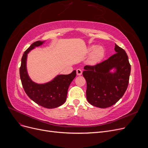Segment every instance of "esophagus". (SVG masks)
<instances>
[{
  "label": "esophagus",
  "mask_w": 148,
  "mask_h": 148,
  "mask_svg": "<svg viewBox=\"0 0 148 148\" xmlns=\"http://www.w3.org/2000/svg\"><path fill=\"white\" fill-rule=\"evenodd\" d=\"M77 74L78 76L82 75V70L81 69H77Z\"/></svg>",
  "instance_id": "obj_1"
}]
</instances>
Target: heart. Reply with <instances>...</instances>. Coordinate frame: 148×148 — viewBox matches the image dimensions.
<instances>
[{
    "label": "heart",
    "instance_id": "heart-1",
    "mask_svg": "<svg viewBox=\"0 0 148 148\" xmlns=\"http://www.w3.org/2000/svg\"><path fill=\"white\" fill-rule=\"evenodd\" d=\"M88 51L90 52L92 51L89 56L88 62L90 65H95L101 62L105 56V49L101 46H92L89 48Z\"/></svg>",
    "mask_w": 148,
    "mask_h": 148
}]
</instances>
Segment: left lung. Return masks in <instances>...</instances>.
I'll list each match as a JSON object with an SVG mask.
<instances>
[{
    "label": "left lung",
    "instance_id": "8db88e82",
    "mask_svg": "<svg viewBox=\"0 0 148 148\" xmlns=\"http://www.w3.org/2000/svg\"><path fill=\"white\" fill-rule=\"evenodd\" d=\"M114 49L116 53L108 59L96 65L84 67L83 75L87 84L86 99L89 104L99 108L115 104L128 87L131 71L128 56L116 44Z\"/></svg>",
    "mask_w": 148,
    "mask_h": 148
}]
</instances>
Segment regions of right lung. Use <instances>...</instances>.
I'll return each instance as SVG.
<instances>
[{
    "instance_id": "obj_1",
    "label": "right lung",
    "mask_w": 148,
    "mask_h": 148,
    "mask_svg": "<svg viewBox=\"0 0 148 148\" xmlns=\"http://www.w3.org/2000/svg\"><path fill=\"white\" fill-rule=\"evenodd\" d=\"M44 42H34L24 52L21 58L20 75L22 86L30 99L45 108L53 109L62 106L66 101L69 87L77 73L74 70L69 75H58L51 81L43 84L32 81L26 68L28 53L36 47L42 45Z\"/></svg>"
}]
</instances>
